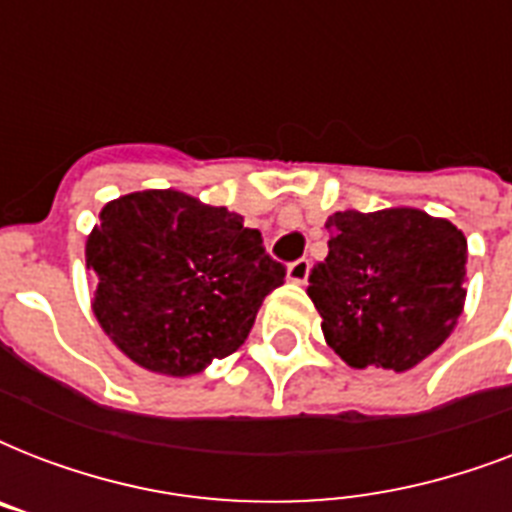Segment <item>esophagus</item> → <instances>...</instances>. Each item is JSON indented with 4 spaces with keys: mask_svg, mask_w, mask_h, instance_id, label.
<instances>
[{
    "mask_svg": "<svg viewBox=\"0 0 512 512\" xmlns=\"http://www.w3.org/2000/svg\"><path fill=\"white\" fill-rule=\"evenodd\" d=\"M308 273H311V263H308L305 257H300V260H295V263L287 268V279L295 281V284H305Z\"/></svg>",
    "mask_w": 512,
    "mask_h": 512,
    "instance_id": "esophagus-1",
    "label": "esophagus"
}]
</instances>
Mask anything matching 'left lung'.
I'll use <instances>...</instances> for the list:
<instances>
[{"instance_id":"left-lung-1","label":"left lung","mask_w":512,"mask_h":512,"mask_svg":"<svg viewBox=\"0 0 512 512\" xmlns=\"http://www.w3.org/2000/svg\"><path fill=\"white\" fill-rule=\"evenodd\" d=\"M329 255L308 297L324 340L353 369L406 372L454 332L465 305L468 239L414 207L327 217Z\"/></svg>"}]
</instances>
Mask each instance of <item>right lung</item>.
<instances>
[{
	"label": "right lung",
	"instance_id": "right-lung-1",
	"mask_svg": "<svg viewBox=\"0 0 512 512\" xmlns=\"http://www.w3.org/2000/svg\"><path fill=\"white\" fill-rule=\"evenodd\" d=\"M84 257L103 332L167 377H191L239 350L287 273L244 217L172 188L108 201Z\"/></svg>",
	"mask_w": 512,
	"mask_h": 512
}]
</instances>
